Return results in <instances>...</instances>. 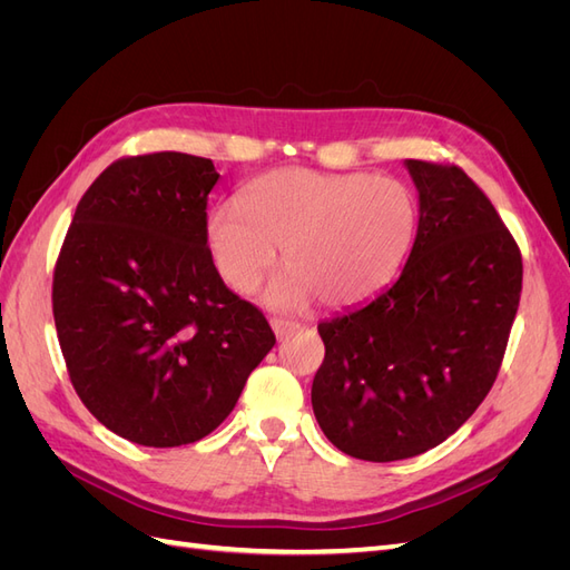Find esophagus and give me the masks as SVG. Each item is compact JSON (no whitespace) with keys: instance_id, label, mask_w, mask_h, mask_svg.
<instances>
[{"instance_id":"1","label":"esophagus","mask_w":570,"mask_h":570,"mask_svg":"<svg viewBox=\"0 0 570 570\" xmlns=\"http://www.w3.org/2000/svg\"><path fill=\"white\" fill-rule=\"evenodd\" d=\"M271 327H273V333H275V337H287V335H292L295 331H299V323H295V321H285V318H271Z\"/></svg>"}]
</instances>
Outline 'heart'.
<instances>
[{"instance_id": "b5f03b06", "label": "heart", "mask_w": 570, "mask_h": 570, "mask_svg": "<svg viewBox=\"0 0 570 570\" xmlns=\"http://www.w3.org/2000/svg\"><path fill=\"white\" fill-rule=\"evenodd\" d=\"M416 230L411 187L364 170H271L243 204L223 202L206 220L214 264L237 292L262 283L283 249L289 273L268 289L278 308L314 295L327 306L368 299L400 271Z\"/></svg>"}]
</instances>
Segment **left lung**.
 Instances as JSON below:
<instances>
[{"mask_svg": "<svg viewBox=\"0 0 570 570\" xmlns=\"http://www.w3.org/2000/svg\"><path fill=\"white\" fill-rule=\"evenodd\" d=\"M419 189L406 264L368 304L318 323L312 404L325 438L364 461L433 450L473 416L519 312L521 252L459 166L404 161Z\"/></svg>", "mask_w": 570, "mask_h": 570, "instance_id": "8db88e82", "label": "left lung"}]
</instances>
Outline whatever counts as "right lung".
I'll use <instances>...</instances> for the list:
<instances>
[{
	"label": "right lung",
	"mask_w": 570,
	"mask_h": 570,
	"mask_svg": "<svg viewBox=\"0 0 570 570\" xmlns=\"http://www.w3.org/2000/svg\"><path fill=\"white\" fill-rule=\"evenodd\" d=\"M212 159L114 161L78 202L51 287L71 383L111 433L180 446L235 409L275 335L206 247Z\"/></svg>",
	"instance_id": "obj_1"
}]
</instances>
